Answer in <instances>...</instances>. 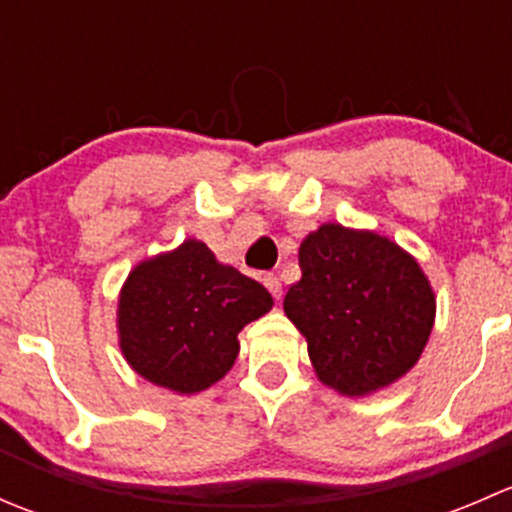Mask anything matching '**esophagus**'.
<instances>
[{"mask_svg":"<svg viewBox=\"0 0 512 512\" xmlns=\"http://www.w3.org/2000/svg\"><path fill=\"white\" fill-rule=\"evenodd\" d=\"M262 282H265V287L270 289L272 297H275V299L282 297V282H280V277H277V275H265V277H262Z\"/></svg>","mask_w":512,"mask_h":512,"instance_id":"esophagus-1","label":"esophagus"}]
</instances>
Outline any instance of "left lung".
Returning a JSON list of instances; mask_svg holds the SVG:
<instances>
[{"label":"left lung","instance_id":"left-lung-1","mask_svg":"<svg viewBox=\"0 0 512 512\" xmlns=\"http://www.w3.org/2000/svg\"><path fill=\"white\" fill-rule=\"evenodd\" d=\"M299 267L285 314L324 386L356 399L414 369L436 322L414 255L374 230L324 223L299 245Z\"/></svg>","mask_w":512,"mask_h":512}]
</instances>
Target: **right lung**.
Instances as JSON below:
<instances>
[{
  "label": "right lung",
  "instance_id": "1",
  "mask_svg": "<svg viewBox=\"0 0 512 512\" xmlns=\"http://www.w3.org/2000/svg\"><path fill=\"white\" fill-rule=\"evenodd\" d=\"M272 304L260 282L188 237L128 272L118 294V347L151 384L198 394L232 369L240 352L237 334Z\"/></svg>",
  "mask_w": 512,
  "mask_h": 512
}]
</instances>
